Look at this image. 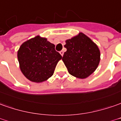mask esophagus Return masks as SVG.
<instances>
[{"label": "esophagus", "mask_w": 121, "mask_h": 121, "mask_svg": "<svg viewBox=\"0 0 121 121\" xmlns=\"http://www.w3.org/2000/svg\"><path fill=\"white\" fill-rule=\"evenodd\" d=\"M60 54L61 55V56H63V54H64V52H63V50H61V51H60Z\"/></svg>", "instance_id": "obj_1"}]
</instances>
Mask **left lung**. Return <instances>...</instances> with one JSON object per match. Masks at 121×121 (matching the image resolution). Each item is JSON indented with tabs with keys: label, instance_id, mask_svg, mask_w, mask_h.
Here are the masks:
<instances>
[{
	"label": "left lung",
	"instance_id": "1",
	"mask_svg": "<svg viewBox=\"0 0 121 121\" xmlns=\"http://www.w3.org/2000/svg\"><path fill=\"white\" fill-rule=\"evenodd\" d=\"M67 51L62 60L69 74L86 78L96 71L100 61L98 46L82 33L65 40Z\"/></svg>",
	"mask_w": 121,
	"mask_h": 121
}]
</instances>
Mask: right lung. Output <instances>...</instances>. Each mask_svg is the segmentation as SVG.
I'll return each mask as SVG.
<instances>
[{
	"label": "right lung",
	"instance_id": "obj_1",
	"mask_svg": "<svg viewBox=\"0 0 121 121\" xmlns=\"http://www.w3.org/2000/svg\"><path fill=\"white\" fill-rule=\"evenodd\" d=\"M61 58L54 44L39 35L24 42L17 51L21 71L29 81L37 83L52 77Z\"/></svg>",
	"mask_w": 121,
	"mask_h": 121
}]
</instances>
